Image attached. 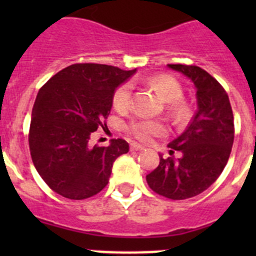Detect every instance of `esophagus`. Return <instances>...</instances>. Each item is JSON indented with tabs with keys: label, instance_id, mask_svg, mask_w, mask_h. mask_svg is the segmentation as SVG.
Segmentation results:
<instances>
[{
	"label": "esophagus",
	"instance_id": "34e87169",
	"mask_svg": "<svg viewBox=\"0 0 256 256\" xmlns=\"http://www.w3.org/2000/svg\"><path fill=\"white\" fill-rule=\"evenodd\" d=\"M142 150H144V148L142 146V144H130V151H142Z\"/></svg>",
	"mask_w": 256,
	"mask_h": 256
}]
</instances>
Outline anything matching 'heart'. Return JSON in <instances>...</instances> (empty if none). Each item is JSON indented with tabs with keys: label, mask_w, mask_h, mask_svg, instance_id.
Wrapping results in <instances>:
<instances>
[{
	"label": "heart",
	"mask_w": 256,
	"mask_h": 256,
	"mask_svg": "<svg viewBox=\"0 0 256 256\" xmlns=\"http://www.w3.org/2000/svg\"><path fill=\"white\" fill-rule=\"evenodd\" d=\"M151 87L160 94L162 100L169 104V112L177 119L186 116V108L180 104L183 96V88L180 83L168 74H156L148 79ZM132 96L130 83H124L115 91L112 97L114 108L118 110H124L130 106ZM130 130L141 141H148L152 136H158L164 130L162 126L154 120H136L130 126Z\"/></svg>",
	"instance_id": "1"
}]
</instances>
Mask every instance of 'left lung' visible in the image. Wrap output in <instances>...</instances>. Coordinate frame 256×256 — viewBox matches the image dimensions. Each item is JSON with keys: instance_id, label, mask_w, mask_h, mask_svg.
I'll return each mask as SVG.
<instances>
[{"instance_id": "obj_1", "label": "left lung", "mask_w": 256, "mask_h": 256, "mask_svg": "<svg viewBox=\"0 0 256 256\" xmlns=\"http://www.w3.org/2000/svg\"><path fill=\"white\" fill-rule=\"evenodd\" d=\"M194 83L198 112L186 130L169 142L168 159L146 176L148 186L172 200L194 198L209 188L224 169L234 138V114L230 98L216 79L198 66L170 64ZM180 150V160L172 156Z\"/></svg>"}]
</instances>
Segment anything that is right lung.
<instances>
[{
	"mask_svg": "<svg viewBox=\"0 0 256 256\" xmlns=\"http://www.w3.org/2000/svg\"><path fill=\"white\" fill-rule=\"evenodd\" d=\"M134 70L74 64L40 88L32 110L29 148L51 190L72 200L96 195L108 184L115 159L130 151L124 140L91 146V134L112 110L115 90Z\"/></svg>",
	"mask_w": 256,
	"mask_h": 256,
	"instance_id": "add662e5",
	"label": "right lung"
}]
</instances>
